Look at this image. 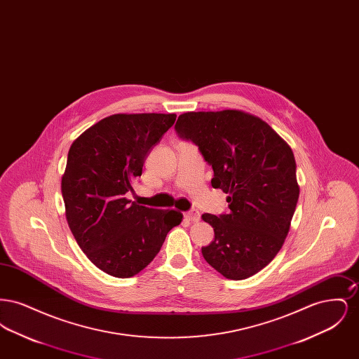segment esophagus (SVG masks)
I'll list each match as a JSON object with an SVG mask.
<instances>
[{
    "label": "esophagus",
    "mask_w": 359,
    "mask_h": 359,
    "mask_svg": "<svg viewBox=\"0 0 359 359\" xmlns=\"http://www.w3.org/2000/svg\"><path fill=\"white\" fill-rule=\"evenodd\" d=\"M184 217H186L187 221H191V222H198V221L201 219V214H199V211H196V210L187 211V212L184 214Z\"/></svg>",
    "instance_id": "34e87169"
}]
</instances>
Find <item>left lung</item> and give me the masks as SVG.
<instances>
[{
    "label": "left lung",
    "mask_w": 359,
    "mask_h": 359,
    "mask_svg": "<svg viewBox=\"0 0 359 359\" xmlns=\"http://www.w3.org/2000/svg\"><path fill=\"white\" fill-rule=\"evenodd\" d=\"M175 129L199 147L214 171L211 186L229 195L227 214L202 215L215 234L202 248L205 261L230 280L256 274L283 248L297 205L290 145L265 121L242 110L188 111Z\"/></svg>",
    "instance_id": "8db88e82"
}]
</instances>
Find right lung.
<instances>
[{
  "instance_id": "obj_1",
  "label": "right lung",
  "mask_w": 359,
  "mask_h": 359,
  "mask_svg": "<svg viewBox=\"0 0 359 359\" xmlns=\"http://www.w3.org/2000/svg\"><path fill=\"white\" fill-rule=\"evenodd\" d=\"M176 114H113L78 137L69 151L62 195L69 230L104 273L128 278L147 268L183 214L125 198Z\"/></svg>"
}]
</instances>
